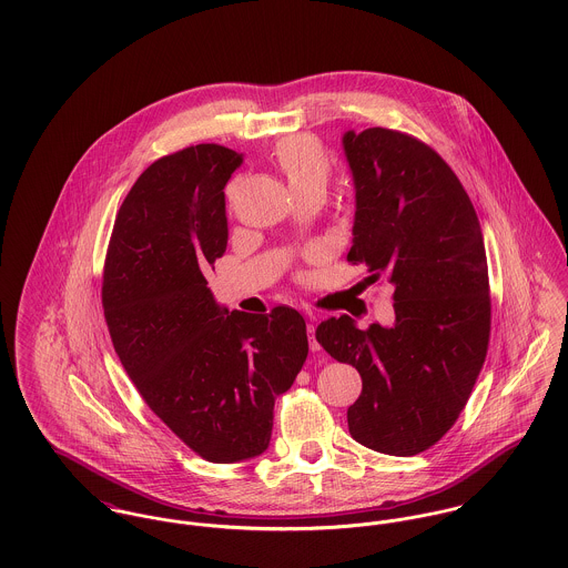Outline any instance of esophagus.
Listing matches in <instances>:
<instances>
[{"instance_id":"34e87169","label":"esophagus","mask_w":568,"mask_h":568,"mask_svg":"<svg viewBox=\"0 0 568 568\" xmlns=\"http://www.w3.org/2000/svg\"><path fill=\"white\" fill-rule=\"evenodd\" d=\"M308 338H311V349H313V352H320V343L315 341V322L308 324Z\"/></svg>"}]
</instances>
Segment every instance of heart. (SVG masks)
<instances>
[{
	"mask_svg": "<svg viewBox=\"0 0 568 568\" xmlns=\"http://www.w3.org/2000/svg\"><path fill=\"white\" fill-rule=\"evenodd\" d=\"M273 160L288 179L295 194L306 190H325L332 176V160L313 135H288L275 144Z\"/></svg>",
	"mask_w": 568,
	"mask_h": 568,
	"instance_id": "heart-1",
	"label": "heart"
}]
</instances>
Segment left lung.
Masks as SVG:
<instances>
[{
    "instance_id": "1",
    "label": "left lung",
    "mask_w": 568,
    "mask_h": 568,
    "mask_svg": "<svg viewBox=\"0 0 568 568\" xmlns=\"http://www.w3.org/2000/svg\"><path fill=\"white\" fill-rule=\"evenodd\" d=\"M356 187L347 262L394 284L396 324L358 329L341 315L317 341L363 378L349 435L410 457L437 444L468 403L489 343L486 244L470 196L428 144L394 129L347 131Z\"/></svg>"
}]
</instances>
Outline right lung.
Listing matches in <instances>:
<instances>
[{
    "instance_id": "1",
    "label": "right lung",
    "mask_w": 568,
    "mask_h": 568,
    "mask_svg": "<svg viewBox=\"0 0 568 568\" xmlns=\"http://www.w3.org/2000/svg\"><path fill=\"white\" fill-rule=\"evenodd\" d=\"M243 158L199 144L151 163L126 194L104 257L102 308L122 367L199 457L266 450L275 398L308 356L304 317L230 313L205 275L227 248L225 185Z\"/></svg>"
}]
</instances>
